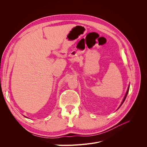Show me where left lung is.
I'll return each instance as SVG.
<instances>
[{"mask_svg":"<svg viewBox=\"0 0 147 147\" xmlns=\"http://www.w3.org/2000/svg\"><path fill=\"white\" fill-rule=\"evenodd\" d=\"M130 86V85H129ZM129 87H128V89H127V92H126V95H125V97H124V98H123V101H122V102H121V105H120V107H119V108L121 106V105L123 104V103L124 102V101H125V99H126V96H127V94H128V92H129Z\"/></svg>","mask_w":147,"mask_h":147,"instance_id":"1","label":"left lung"}]
</instances>
